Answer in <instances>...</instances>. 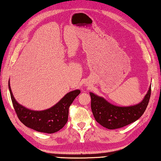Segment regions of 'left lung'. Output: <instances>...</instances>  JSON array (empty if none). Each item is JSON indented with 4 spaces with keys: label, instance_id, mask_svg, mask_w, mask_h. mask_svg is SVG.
<instances>
[{
    "label": "left lung",
    "instance_id": "1",
    "mask_svg": "<svg viewBox=\"0 0 161 161\" xmlns=\"http://www.w3.org/2000/svg\"><path fill=\"white\" fill-rule=\"evenodd\" d=\"M89 93L91 97V110L95 120L105 128L115 129L136 121L144 114L151 95V85L140 103L129 107H118L111 104L104 97L91 92Z\"/></svg>",
    "mask_w": 161,
    "mask_h": 161
}]
</instances>
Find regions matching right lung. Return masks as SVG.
I'll return each instance as SVG.
<instances>
[{
  "instance_id": "add662e5",
  "label": "right lung",
  "mask_w": 161,
  "mask_h": 161,
  "mask_svg": "<svg viewBox=\"0 0 161 161\" xmlns=\"http://www.w3.org/2000/svg\"><path fill=\"white\" fill-rule=\"evenodd\" d=\"M8 88L13 107L20 121L30 129L47 133H55L64 127L68 121L69 107L80 93V90L78 89L70 91L53 107L43 111H34L17 102L12 92L9 80Z\"/></svg>"
}]
</instances>
